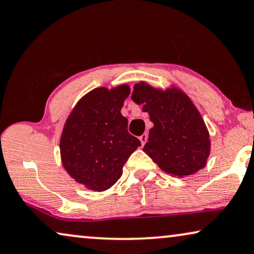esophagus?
Instances as JSON below:
<instances>
[{
	"label": "esophagus",
	"mask_w": 254,
	"mask_h": 254,
	"mask_svg": "<svg viewBox=\"0 0 254 254\" xmlns=\"http://www.w3.org/2000/svg\"><path fill=\"white\" fill-rule=\"evenodd\" d=\"M147 137H148L147 133H143L139 137V140H140V143H141V145H143V146L145 145V143H146V141H147Z\"/></svg>",
	"instance_id": "esophagus-1"
}]
</instances>
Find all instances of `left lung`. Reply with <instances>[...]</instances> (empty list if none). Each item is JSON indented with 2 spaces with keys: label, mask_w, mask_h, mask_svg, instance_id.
<instances>
[{
  "label": "left lung",
  "mask_w": 254,
  "mask_h": 254,
  "mask_svg": "<svg viewBox=\"0 0 254 254\" xmlns=\"http://www.w3.org/2000/svg\"><path fill=\"white\" fill-rule=\"evenodd\" d=\"M150 115L153 127L143 151L167 174L182 178L207 165L209 132L191 100L178 88L155 89L146 82L133 86L131 95Z\"/></svg>",
  "instance_id": "left-lung-1"
}]
</instances>
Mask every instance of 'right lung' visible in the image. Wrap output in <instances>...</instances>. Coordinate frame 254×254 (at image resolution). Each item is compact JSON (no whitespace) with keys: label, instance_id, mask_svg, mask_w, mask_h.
<instances>
[{"label":"right lung","instance_id":"add662e5","mask_svg":"<svg viewBox=\"0 0 254 254\" xmlns=\"http://www.w3.org/2000/svg\"><path fill=\"white\" fill-rule=\"evenodd\" d=\"M129 94L127 84L93 89L76 103L64 125L60 138L64 168L90 190L103 191L116 184L124 164L140 146L121 114Z\"/></svg>","mask_w":254,"mask_h":254}]
</instances>
